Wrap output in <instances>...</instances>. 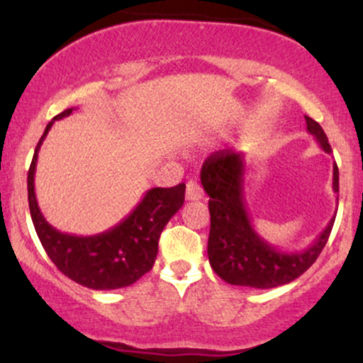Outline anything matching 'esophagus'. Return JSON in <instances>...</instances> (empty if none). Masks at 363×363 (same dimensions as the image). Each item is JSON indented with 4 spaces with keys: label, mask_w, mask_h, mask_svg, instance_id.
Listing matches in <instances>:
<instances>
[{
    "label": "esophagus",
    "mask_w": 363,
    "mask_h": 363,
    "mask_svg": "<svg viewBox=\"0 0 363 363\" xmlns=\"http://www.w3.org/2000/svg\"><path fill=\"white\" fill-rule=\"evenodd\" d=\"M203 187L198 184L196 181H189L186 184V199L187 201H198V199L203 198Z\"/></svg>",
    "instance_id": "esophagus-1"
}]
</instances>
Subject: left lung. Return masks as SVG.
<instances>
[{"label": "left lung", "mask_w": 363, "mask_h": 363, "mask_svg": "<svg viewBox=\"0 0 363 363\" xmlns=\"http://www.w3.org/2000/svg\"><path fill=\"white\" fill-rule=\"evenodd\" d=\"M307 131L315 136L319 147L331 153L326 133L306 116ZM244 157L232 150L210 155L201 167V184L210 196V237L208 259L222 280L230 285L273 289L286 285L314 264L326 245L335 225L333 216L314 244L301 252H281L254 230L244 201ZM333 191H340L338 165H333Z\"/></svg>", "instance_id": "obj_1"}]
</instances>
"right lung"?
Masks as SVG:
<instances>
[{"instance_id":"right-lung-1","label":"right lung","mask_w":363,"mask_h":363,"mask_svg":"<svg viewBox=\"0 0 363 363\" xmlns=\"http://www.w3.org/2000/svg\"><path fill=\"white\" fill-rule=\"evenodd\" d=\"M73 112L62 111L45 126L28 169L27 189L32 222L44 251L65 277L91 290H114L133 285L152 269L158 252V239L169 220L184 205L186 184L153 187L123 222L102 234L80 237L62 234L40 213L35 199L34 176L37 153L56 119Z\"/></svg>"}]
</instances>
